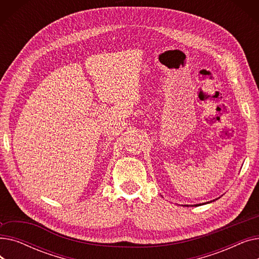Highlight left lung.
I'll return each instance as SVG.
<instances>
[{
  "mask_svg": "<svg viewBox=\"0 0 259 259\" xmlns=\"http://www.w3.org/2000/svg\"><path fill=\"white\" fill-rule=\"evenodd\" d=\"M195 206H198V205H195Z\"/></svg>",
  "mask_w": 259,
  "mask_h": 259,
  "instance_id": "8db88e82",
  "label": "left lung"
}]
</instances>
